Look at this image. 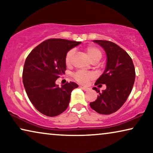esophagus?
<instances>
[{
	"mask_svg": "<svg viewBox=\"0 0 153 153\" xmlns=\"http://www.w3.org/2000/svg\"><path fill=\"white\" fill-rule=\"evenodd\" d=\"M80 88L82 90H83V91H88V90L90 89L89 88H87V87H83V86H80Z\"/></svg>",
	"mask_w": 153,
	"mask_h": 153,
	"instance_id": "1",
	"label": "esophagus"
}]
</instances>
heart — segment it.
Masks as SVG:
<instances>
[{"label":"heart","instance_id":"obj_1","mask_svg":"<svg viewBox=\"0 0 153 153\" xmlns=\"http://www.w3.org/2000/svg\"><path fill=\"white\" fill-rule=\"evenodd\" d=\"M85 51H86L91 62H97L102 58V51L98 48L94 47V46H88V47H87L85 48ZM74 53V49H71L67 53L65 56V59L67 65H69L70 64L71 60H72V57ZM74 77L76 79V81H78L79 83H81V84H85V83H88V81L93 78L94 74L92 72H83V71H79V72H76L74 74Z\"/></svg>","mask_w":153,"mask_h":153}]
</instances>
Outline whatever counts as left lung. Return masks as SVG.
<instances>
[{"instance_id":"obj_1","label":"left lung","mask_w":153,"mask_h":153,"mask_svg":"<svg viewBox=\"0 0 153 153\" xmlns=\"http://www.w3.org/2000/svg\"><path fill=\"white\" fill-rule=\"evenodd\" d=\"M103 48L106 54L105 70L95 85L106 84V88L98 91L97 100L90 106L98 114L108 115L118 111L126 101L135 81V69L128 53L112 42L93 40Z\"/></svg>"}]
</instances>
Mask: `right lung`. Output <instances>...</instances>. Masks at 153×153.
<instances>
[{"label": "right lung", "mask_w": 153, "mask_h": 153, "mask_svg": "<svg viewBox=\"0 0 153 153\" xmlns=\"http://www.w3.org/2000/svg\"><path fill=\"white\" fill-rule=\"evenodd\" d=\"M81 42L49 39L37 46L29 53L23 70V83L27 95L35 108L47 116L62 114L68 107L71 93L76 83H56L66 70L65 56Z\"/></svg>", "instance_id": "obj_1"}]
</instances>
